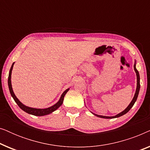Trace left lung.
<instances>
[{"label":"left lung","mask_w":150,"mask_h":150,"mask_svg":"<svg viewBox=\"0 0 150 150\" xmlns=\"http://www.w3.org/2000/svg\"><path fill=\"white\" fill-rule=\"evenodd\" d=\"M134 71L137 74V89H136V92H135V94H134V98H133V99L132 100V102H130V104H129L128 107H127L126 109H125L124 111H122V112H120V113H119L118 115H117L115 116H113V117H106V116H102V115H96V114H94L97 117H101V118H105V119H112V118H116V117H121L122 115H124L126 113H127L129 110H130V108L132 107L133 105H134L135 102H136V100L137 99V97H138V95H139V90H140V76H139V71L137 69H136V65L134 64Z\"/></svg>","instance_id":"8db88e82"}]
</instances>
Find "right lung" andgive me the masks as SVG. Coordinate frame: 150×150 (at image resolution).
Instances as JSON below:
<instances>
[{
  "label": "right lung",
  "mask_w": 150,
  "mask_h": 150,
  "mask_svg": "<svg viewBox=\"0 0 150 150\" xmlns=\"http://www.w3.org/2000/svg\"><path fill=\"white\" fill-rule=\"evenodd\" d=\"M14 63L12 64L11 69L9 70V77H8V85H9V91L12 97H13V100H15V102L17 103V104L18 105V106L21 108L22 110H23L24 111H25L26 112H27L28 114H31L35 116H43V115H48L52 112L54 110H56L57 108H58L59 106H61V104H63V99H64V96L67 91H69V89H67L65 90V91L63 92L62 95H61V97L60 98V100H59V102H57L53 105L51 107L47 108H44V109H41V108H30V107H28L25 105H24L23 104H22L21 102L19 101V100L16 98V96L14 94L13 89H12V87H11V71L12 69H13V66Z\"/></svg>",
  "instance_id": "right-lung-1"
}]
</instances>
